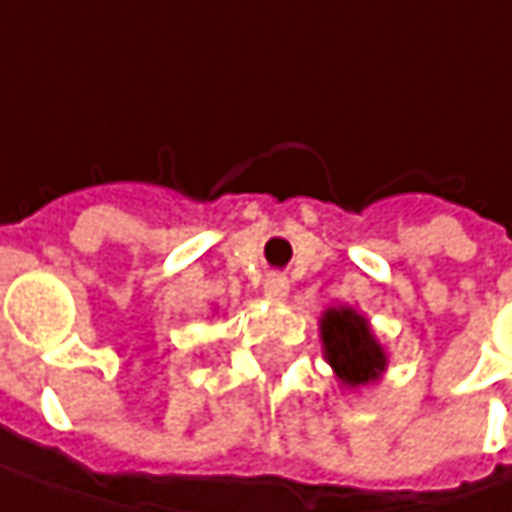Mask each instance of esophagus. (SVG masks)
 Wrapping results in <instances>:
<instances>
[{
	"label": "esophagus",
	"instance_id": "1",
	"mask_svg": "<svg viewBox=\"0 0 512 512\" xmlns=\"http://www.w3.org/2000/svg\"><path fill=\"white\" fill-rule=\"evenodd\" d=\"M287 293H290V282H287L285 276H267L265 282V296L267 299H273V302H282V299H287Z\"/></svg>",
	"mask_w": 512,
	"mask_h": 512
}]
</instances>
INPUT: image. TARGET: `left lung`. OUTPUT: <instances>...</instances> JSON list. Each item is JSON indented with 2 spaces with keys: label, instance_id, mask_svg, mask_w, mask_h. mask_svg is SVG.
<instances>
[{
  "label": "left lung",
  "instance_id": "left-lung-1",
  "mask_svg": "<svg viewBox=\"0 0 512 512\" xmlns=\"http://www.w3.org/2000/svg\"><path fill=\"white\" fill-rule=\"evenodd\" d=\"M322 356L333 367L342 390H362L382 382L387 370V350L376 339L370 319L356 307H327L319 319Z\"/></svg>",
  "mask_w": 512,
  "mask_h": 512
}]
</instances>
